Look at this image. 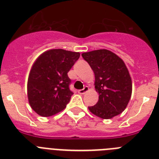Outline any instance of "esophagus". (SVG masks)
<instances>
[{
	"label": "esophagus",
	"instance_id": "1",
	"mask_svg": "<svg viewBox=\"0 0 159 159\" xmlns=\"http://www.w3.org/2000/svg\"><path fill=\"white\" fill-rule=\"evenodd\" d=\"M88 90H89V88H88V87H84V89H81V90H79L78 92L80 94H81V95H83V94H85L87 92H88Z\"/></svg>",
	"mask_w": 159,
	"mask_h": 159
}]
</instances>
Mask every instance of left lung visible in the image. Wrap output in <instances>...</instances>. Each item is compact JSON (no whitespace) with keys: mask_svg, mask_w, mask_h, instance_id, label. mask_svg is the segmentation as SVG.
<instances>
[{"mask_svg":"<svg viewBox=\"0 0 159 159\" xmlns=\"http://www.w3.org/2000/svg\"><path fill=\"white\" fill-rule=\"evenodd\" d=\"M82 57L95 73V88L99 100L88 109L103 119H112L126 109L132 93V81L127 66L116 53L99 49Z\"/></svg>","mask_w":159,"mask_h":159,"instance_id":"obj_1","label":"left lung"}]
</instances>
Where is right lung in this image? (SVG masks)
Listing matches in <instances>:
<instances>
[{"label":"right lung","mask_w":159,"mask_h":159,"mask_svg":"<svg viewBox=\"0 0 159 159\" xmlns=\"http://www.w3.org/2000/svg\"><path fill=\"white\" fill-rule=\"evenodd\" d=\"M80 53L51 49L39 56L28 79L27 95L32 109L43 117L62 111L73 95L67 75Z\"/></svg>","instance_id":"add662e5"}]
</instances>
